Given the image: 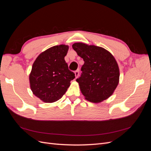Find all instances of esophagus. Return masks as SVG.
<instances>
[{"instance_id": "34e87169", "label": "esophagus", "mask_w": 151, "mask_h": 151, "mask_svg": "<svg viewBox=\"0 0 151 151\" xmlns=\"http://www.w3.org/2000/svg\"><path fill=\"white\" fill-rule=\"evenodd\" d=\"M74 74H75V76H76V79H77L79 75V70H77L76 71L74 72Z\"/></svg>"}]
</instances>
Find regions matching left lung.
<instances>
[{"mask_svg":"<svg viewBox=\"0 0 151 151\" xmlns=\"http://www.w3.org/2000/svg\"><path fill=\"white\" fill-rule=\"evenodd\" d=\"M72 48L84 61L76 81L89 101L98 103L113 94L119 83L120 70L115 58L102 47L76 43Z\"/></svg>","mask_w":151,"mask_h":151,"instance_id":"8db88e82","label":"left lung"}]
</instances>
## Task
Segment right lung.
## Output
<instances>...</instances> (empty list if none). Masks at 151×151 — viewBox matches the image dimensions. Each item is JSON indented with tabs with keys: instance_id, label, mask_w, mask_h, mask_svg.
Wrapping results in <instances>:
<instances>
[{
	"instance_id": "right-lung-1",
	"label": "right lung",
	"mask_w": 151,
	"mask_h": 151,
	"mask_svg": "<svg viewBox=\"0 0 151 151\" xmlns=\"http://www.w3.org/2000/svg\"><path fill=\"white\" fill-rule=\"evenodd\" d=\"M68 46L57 45L40 54L29 74L33 93L45 103H53L65 93L75 74L68 70L64 57Z\"/></svg>"
}]
</instances>
